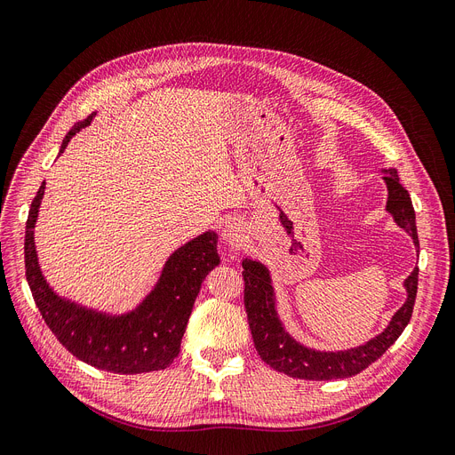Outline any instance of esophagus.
Returning <instances> with one entry per match:
<instances>
[{
    "mask_svg": "<svg viewBox=\"0 0 455 455\" xmlns=\"http://www.w3.org/2000/svg\"><path fill=\"white\" fill-rule=\"evenodd\" d=\"M221 235L230 249H240L247 238V230H245V225L240 221H228Z\"/></svg>",
    "mask_w": 455,
    "mask_h": 455,
    "instance_id": "obj_1",
    "label": "esophagus"
}]
</instances>
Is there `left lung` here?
Segmentation results:
<instances>
[{
    "label": "left lung",
    "instance_id": "obj_1",
    "mask_svg": "<svg viewBox=\"0 0 455 455\" xmlns=\"http://www.w3.org/2000/svg\"><path fill=\"white\" fill-rule=\"evenodd\" d=\"M385 172L387 174L383 179L388 188L387 210L394 215L396 223L412 235L414 245L419 247L417 221H414V208L411 203V196L407 189L400 184V176L396 169H388ZM242 266L245 281L243 303L247 312V322L252 334L254 347L259 351L260 359L273 370L286 373L290 378L310 381L351 378V375L361 373L371 363L378 361L381 355L398 340V337L407 327L419 290V267H414L412 273L405 279V288L409 293L407 301L396 314H394L390 325L379 334V337H375L373 340L355 349L322 353L303 347L283 329V323L276 318L273 288L267 269L262 264L252 262L249 259H245Z\"/></svg>",
    "mask_w": 455,
    "mask_h": 455
}]
</instances>
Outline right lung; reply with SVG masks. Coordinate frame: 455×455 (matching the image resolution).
I'll use <instances>...</instances> for the list:
<instances>
[{
	"instance_id": "add662e5",
	"label": "right lung",
	"mask_w": 455,
	"mask_h": 455,
	"mask_svg": "<svg viewBox=\"0 0 455 455\" xmlns=\"http://www.w3.org/2000/svg\"><path fill=\"white\" fill-rule=\"evenodd\" d=\"M91 118L77 123L63 140L67 148L70 137L87 126ZM44 186L38 188L31 203L26 223V279L33 299L43 314V320L74 357L113 373H143L167 368L180 353V342L206 275L220 266L217 235L204 232L171 254L162 279L148 298L133 312L106 315L65 301L46 284L36 262L33 228L38 206L44 195Z\"/></svg>"
}]
</instances>
